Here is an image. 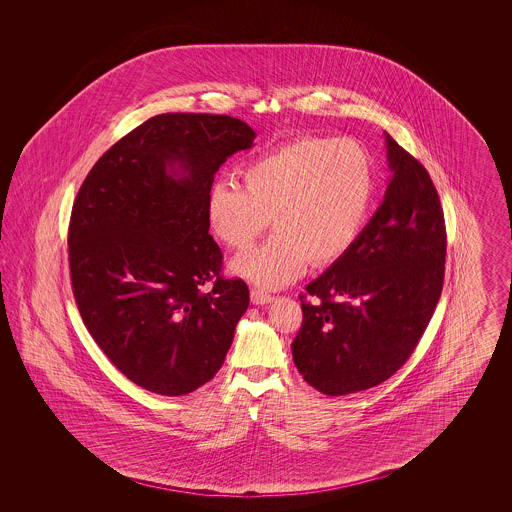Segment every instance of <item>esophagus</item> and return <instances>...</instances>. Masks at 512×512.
<instances>
[{
  "instance_id": "34e87169",
  "label": "esophagus",
  "mask_w": 512,
  "mask_h": 512,
  "mask_svg": "<svg viewBox=\"0 0 512 512\" xmlns=\"http://www.w3.org/2000/svg\"><path fill=\"white\" fill-rule=\"evenodd\" d=\"M274 297L263 290H251V303L253 305H267Z\"/></svg>"
}]
</instances>
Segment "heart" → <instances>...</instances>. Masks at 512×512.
<instances>
[{
	"mask_svg": "<svg viewBox=\"0 0 512 512\" xmlns=\"http://www.w3.org/2000/svg\"><path fill=\"white\" fill-rule=\"evenodd\" d=\"M242 188L219 182L207 195V222L220 244L245 249L268 226L267 242L230 263L236 276L282 288L328 267L357 242L374 195V169L355 140L301 138L249 161Z\"/></svg>",
	"mask_w": 512,
	"mask_h": 512,
	"instance_id": "obj_1",
	"label": "heart"
}]
</instances>
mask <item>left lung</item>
<instances>
[{
  "label": "left lung",
  "instance_id": "obj_1",
  "mask_svg": "<svg viewBox=\"0 0 512 512\" xmlns=\"http://www.w3.org/2000/svg\"><path fill=\"white\" fill-rule=\"evenodd\" d=\"M390 182L353 247L301 295L293 363L309 386L347 395L407 363L436 311L445 222L430 174L386 132Z\"/></svg>",
  "mask_w": 512,
  "mask_h": 512
}]
</instances>
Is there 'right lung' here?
Listing matches in <instances>:
<instances>
[{"mask_svg": "<svg viewBox=\"0 0 512 512\" xmlns=\"http://www.w3.org/2000/svg\"><path fill=\"white\" fill-rule=\"evenodd\" d=\"M255 136L228 115L151 117L99 157L74 199L78 311L109 361L144 390L176 397L207 384L247 311L244 280L220 276L207 195L220 165Z\"/></svg>", "mask_w": 512, "mask_h": 512, "instance_id": "1", "label": "right lung"}]
</instances>
